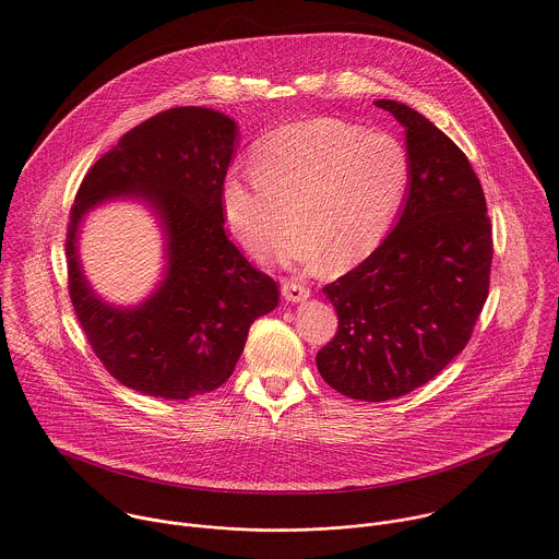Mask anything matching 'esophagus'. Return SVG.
Here are the masks:
<instances>
[{
	"label": "esophagus",
	"mask_w": 559,
	"mask_h": 559,
	"mask_svg": "<svg viewBox=\"0 0 559 559\" xmlns=\"http://www.w3.org/2000/svg\"><path fill=\"white\" fill-rule=\"evenodd\" d=\"M281 292H283V298L289 300V302H302L311 296V289L302 283H296V281H285Z\"/></svg>",
	"instance_id": "34e87169"
}]
</instances>
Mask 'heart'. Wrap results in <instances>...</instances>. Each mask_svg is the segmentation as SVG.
Returning <instances> with one entry per match:
<instances>
[{
	"label": "heart",
	"mask_w": 559,
	"mask_h": 559,
	"mask_svg": "<svg viewBox=\"0 0 559 559\" xmlns=\"http://www.w3.org/2000/svg\"><path fill=\"white\" fill-rule=\"evenodd\" d=\"M409 178V152L396 134L313 117L263 136L252 150V174L224 176L222 217L257 257L274 250L294 219L300 230L283 252L287 259L313 265L326 257L346 267L383 241Z\"/></svg>",
	"instance_id": "obj_1"
}]
</instances>
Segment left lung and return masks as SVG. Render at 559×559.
Instances as JSON below:
<instances>
[{"label": "left lung", "instance_id": "obj_1", "mask_svg": "<svg viewBox=\"0 0 559 559\" xmlns=\"http://www.w3.org/2000/svg\"><path fill=\"white\" fill-rule=\"evenodd\" d=\"M374 104L405 126L412 178L394 230L322 289L340 324L316 357L333 390L368 403L414 392L466 348L495 252L486 195L466 154L418 110L394 99Z\"/></svg>", "mask_w": 559, "mask_h": 559}]
</instances>
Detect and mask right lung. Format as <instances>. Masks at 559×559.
Wrapping results in <instances>:
<instances>
[{
  "label": "right lung",
  "instance_id": "1",
  "mask_svg": "<svg viewBox=\"0 0 559 559\" xmlns=\"http://www.w3.org/2000/svg\"><path fill=\"white\" fill-rule=\"evenodd\" d=\"M237 123L211 108L178 106L126 132L84 176L67 226L69 298L102 366L126 388L187 401L235 370L250 324L278 305V285L226 237L219 189ZM143 197L166 230L168 270L139 308L99 301L76 261V226L108 197Z\"/></svg>",
  "mask_w": 559,
  "mask_h": 559
}]
</instances>
